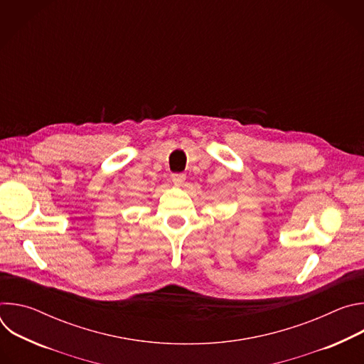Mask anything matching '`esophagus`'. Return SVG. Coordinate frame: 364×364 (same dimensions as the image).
Masks as SVG:
<instances>
[{"instance_id":"34e87169","label":"esophagus","mask_w":364,"mask_h":364,"mask_svg":"<svg viewBox=\"0 0 364 364\" xmlns=\"http://www.w3.org/2000/svg\"><path fill=\"white\" fill-rule=\"evenodd\" d=\"M171 180H173V183H174V186H183L184 184V181H186V176L184 174H173L171 176Z\"/></svg>"}]
</instances>
